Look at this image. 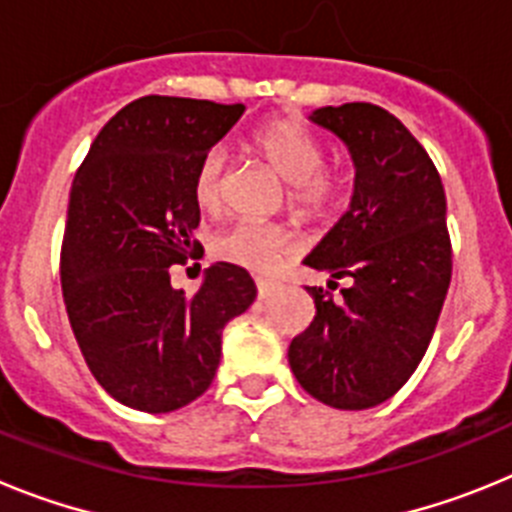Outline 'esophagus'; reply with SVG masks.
<instances>
[{"instance_id": "esophagus-1", "label": "esophagus", "mask_w": 512, "mask_h": 512, "mask_svg": "<svg viewBox=\"0 0 512 512\" xmlns=\"http://www.w3.org/2000/svg\"><path fill=\"white\" fill-rule=\"evenodd\" d=\"M256 289H259V300H269V297L279 289V284L271 282V279H259V282H256Z\"/></svg>"}]
</instances>
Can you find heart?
<instances>
[{
  "label": "heart",
  "mask_w": 512,
  "mask_h": 512,
  "mask_svg": "<svg viewBox=\"0 0 512 512\" xmlns=\"http://www.w3.org/2000/svg\"><path fill=\"white\" fill-rule=\"evenodd\" d=\"M253 146L271 166V171L284 184H289V205L297 215L318 217L336 205V174L323 169V151H320L318 140L312 138L302 125L292 120L269 122L253 135ZM225 161H228L225 148H210L197 164L194 200L202 210H215L220 202ZM212 251L217 259L228 261V264L266 274L295 251V241L282 228L241 220L217 235L212 241Z\"/></svg>",
  "instance_id": "heart-1"
}]
</instances>
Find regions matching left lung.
Here are the masks:
<instances>
[{
  "label": "left lung",
  "instance_id": "obj_1",
  "mask_svg": "<svg viewBox=\"0 0 512 512\" xmlns=\"http://www.w3.org/2000/svg\"><path fill=\"white\" fill-rule=\"evenodd\" d=\"M354 164V194L302 264L348 279L341 297L307 287L315 320L289 346L302 390L338 410L390 400L431 343L451 282L446 194L425 148L369 102L312 110Z\"/></svg>",
  "mask_w": 512,
  "mask_h": 512
}]
</instances>
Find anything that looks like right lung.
Listing matches in <instances>:
<instances>
[{
    "instance_id": "obj_1",
    "label": "right lung",
    "mask_w": 512,
    "mask_h": 512,
    "mask_svg": "<svg viewBox=\"0 0 512 512\" xmlns=\"http://www.w3.org/2000/svg\"><path fill=\"white\" fill-rule=\"evenodd\" d=\"M243 104L140 97L94 138L71 184L61 287L76 343L104 392L171 413L215 379L223 328L256 300L246 269L217 261L192 297L169 266L197 246L194 171Z\"/></svg>"
}]
</instances>
